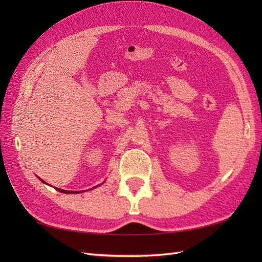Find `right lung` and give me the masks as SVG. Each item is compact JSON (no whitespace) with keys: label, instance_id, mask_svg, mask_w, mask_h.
Segmentation results:
<instances>
[{"label":"right lung","instance_id":"add662e5","mask_svg":"<svg viewBox=\"0 0 262 262\" xmlns=\"http://www.w3.org/2000/svg\"><path fill=\"white\" fill-rule=\"evenodd\" d=\"M42 181V180H41ZM42 182H45V181H42ZM96 188V187H94ZM55 189H57L58 191H60V192H64V193H74V191H68V190H63V189H59V188H55ZM79 193V192H81V191H75V193Z\"/></svg>","mask_w":262,"mask_h":262}]
</instances>
